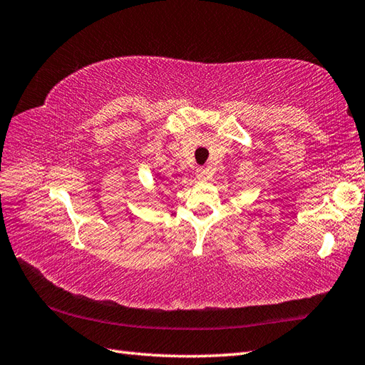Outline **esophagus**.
<instances>
[{"mask_svg":"<svg viewBox=\"0 0 365 365\" xmlns=\"http://www.w3.org/2000/svg\"><path fill=\"white\" fill-rule=\"evenodd\" d=\"M196 177H197V180L205 182V180H208V178H210V173H208L207 168H200V169L196 170Z\"/></svg>","mask_w":365,"mask_h":365,"instance_id":"34e87169","label":"esophagus"}]
</instances>
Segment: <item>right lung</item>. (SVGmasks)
<instances>
[{
  "mask_svg": "<svg viewBox=\"0 0 365 365\" xmlns=\"http://www.w3.org/2000/svg\"><path fill=\"white\" fill-rule=\"evenodd\" d=\"M155 175H157V177H158V178H161V177H160V174H155Z\"/></svg>",
  "mask_w": 365,
  "mask_h": 365,
  "instance_id": "right-lung-1",
  "label": "right lung"
}]
</instances>
